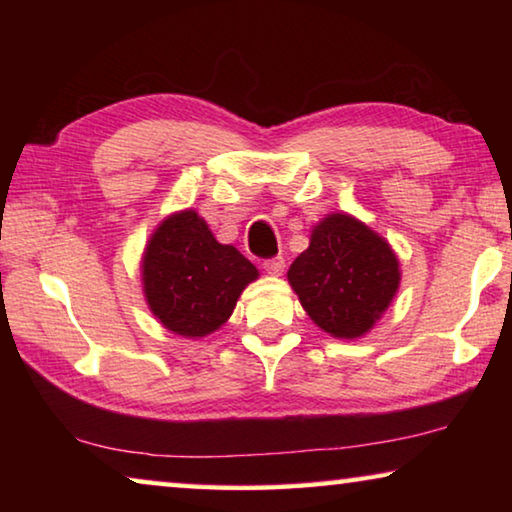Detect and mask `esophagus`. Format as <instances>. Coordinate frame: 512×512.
<instances>
[{
	"label": "esophagus",
	"instance_id": "1",
	"mask_svg": "<svg viewBox=\"0 0 512 512\" xmlns=\"http://www.w3.org/2000/svg\"><path fill=\"white\" fill-rule=\"evenodd\" d=\"M264 271L271 273V275H280L284 271V257H271V259H264Z\"/></svg>",
	"mask_w": 512,
	"mask_h": 512
}]
</instances>
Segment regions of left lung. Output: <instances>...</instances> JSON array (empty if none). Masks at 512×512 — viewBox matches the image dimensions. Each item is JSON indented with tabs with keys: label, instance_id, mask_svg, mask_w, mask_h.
Instances as JSON below:
<instances>
[{
	"label": "left lung",
	"instance_id": "1",
	"mask_svg": "<svg viewBox=\"0 0 512 512\" xmlns=\"http://www.w3.org/2000/svg\"><path fill=\"white\" fill-rule=\"evenodd\" d=\"M289 282L320 329L336 339H357L391 305L400 264L368 225L348 214H329L291 264Z\"/></svg>",
	"mask_w": 512,
	"mask_h": 512
}]
</instances>
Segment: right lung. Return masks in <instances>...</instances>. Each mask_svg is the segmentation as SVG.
I'll use <instances>...</instances> for the list:
<instances>
[{"label":"right lung","mask_w":512,"mask_h":512,"mask_svg":"<svg viewBox=\"0 0 512 512\" xmlns=\"http://www.w3.org/2000/svg\"><path fill=\"white\" fill-rule=\"evenodd\" d=\"M142 277L146 302L160 323L194 339L230 318L257 268L235 246L219 244L194 210H185L153 232Z\"/></svg>","instance_id":"1"}]
</instances>
